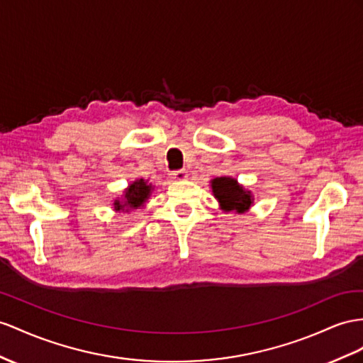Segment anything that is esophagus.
Returning <instances> with one entry per match:
<instances>
[{"mask_svg": "<svg viewBox=\"0 0 363 363\" xmlns=\"http://www.w3.org/2000/svg\"><path fill=\"white\" fill-rule=\"evenodd\" d=\"M170 178H172V181H185L189 178V173H187V170H176V172L170 173Z\"/></svg>", "mask_w": 363, "mask_h": 363, "instance_id": "obj_1", "label": "esophagus"}]
</instances>
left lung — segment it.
Masks as SVG:
<instances>
[{"instance_id":"left-lung-1","label":"left lung","mask_w":363,"mask_h":363,"mask_svg":"<svg viewBox=\"0 0 363 363\" xmlns=\"http://www.w3.org/2000/svg\"><path fill=\"white\" fill-rule=\"evenodd\" d=\"M211 193L224 213L233 211L236 215H244L253 207L255 196L242 184L231 176H220L210 181Z\"/></svg>"}]
</instances>
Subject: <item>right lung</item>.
<instances>
[{"label": "right lung", "mask_w": 363, "mask_h": 363, "mask_svg": "<svg viewBox=\"0 0 363 363\" xmlns=\"http://www.w3.org/2000/svg\"><path fill=\"white\" fill-rule=\"evenodd\" d=\"M153 190V184H148V181L143 178L135 179L132 184L127 185V189H124L121 198L113 201V203H111L113 207L111 208L115 210V213H130L138 208H144Z\"/></svg>", "instance_id": "1"}]
</instances>
